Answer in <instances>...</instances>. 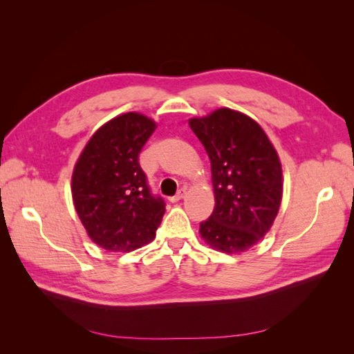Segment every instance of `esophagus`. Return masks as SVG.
Wrapping results in <instances>:
<instances>
[{"label":"esophagus","mask_w":354,"mask_h":354,"mask_svg":"<svg viewBox=\"0 0 354 354\" xmlns=\"http://www.w3.org/2000/svg\"><path fill=\"white\" fill-rule=\"evenodd\" d=\"M185 195H186V187H181L174 196L169 198V202H177V201H180L181 198H183Z\"/></svg>","instance_id":"1"}]
</instances>
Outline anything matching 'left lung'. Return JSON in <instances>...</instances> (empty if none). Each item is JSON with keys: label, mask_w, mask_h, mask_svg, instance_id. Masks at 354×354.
<instances>
[{"label": "left lung", "mask_w": 354, "mask_h": 354, "mask_svg": "<svg viewBox=\"0 0 354 354\" xmlns=\"http://www.w3.org/2000/svg\"><path fill=\"white\" fill-rule=\"evenodd\" d=\"M211 162L216 207L199 232L212 248L241 252L270 230L282 201V167L263 128L218 109L189 122Z\"/></svg>", "instance_id": "left-lung-1"}]
</instances>
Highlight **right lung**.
Listing matches in <instances>:
<instances>
[{"mask_svg": "<svg viewBox=\"0 0 354 354\" xmlns=\"http://www.w3.org/2000/svg\"><path fill=\"white\" fill-rule=\"evenodd\" d=\"M156 124L128 112L99 128L72 176V198L88 236L113 252L151 242L162 221L165 201L147 183L138 156Z\"/></svg>", "mask_w": 354, "mask_h": 354, "instance_id": "obj_1", "label": "right lung"}]
</instances>
